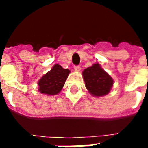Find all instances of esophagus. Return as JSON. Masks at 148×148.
I'll list each match as a JSON object with an SVG mask.
<instances>
[{
  "label": "esophagus",
  "mask_w": 148,
  "mask_h": 148,
  "mask_svg": "<svg viewBox=\"0 0 148 148\" xmlns=\"http://www.w3.org/2000/svg\"><path fill=\"white\" fill-rule=\"evenodd\" d=\"M74 70L76 71H81V66H74Z\"/></svg>",
  "instance_id": "esophagus-1"
}]
</instances>
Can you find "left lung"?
<instances>
[{
	"label": "left lung",
	"mask_w": 148,
	"mask_h": 148,
	"mask_svg": "<svg viewBox=\"0 0 148 148\" xmlns=\"http://www.w3.org/2000/svg\"><path fill=\"white\" fill-rule=\"evenodd\" d=\"M82 76L89 93L94 97H102L108 94L113 85L111 76L98 63L85 69Z\"/></svg>",
	"instance_id": "1"
}]
</instances>
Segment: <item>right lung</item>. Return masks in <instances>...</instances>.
I'll return each mask as SVG.
<instances>
[{
  "mask_svg": "<svg viewBox=\"0 0 148 148\" xmlns=\"http://www.w3.org/2000/svg\"><path fill=\"white\" fill-rule=\"evenodd\" d=\"M71 71L55 64L51 70L42 76L38 82L39 91L43 94L56 95L62 89Z\"/></svg>",
  "mask_w": 148,
  "mask_h": 148,
  "instance_id": "1",
  "label": "right lung"
}]
</instances>
